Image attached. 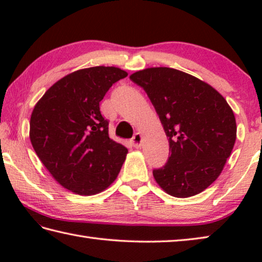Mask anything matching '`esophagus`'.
Returning a JSON list of instances; mask_svg holds the SVG:
<instances>
[{
  "instance_id": "1",
  "label": "esophagus",
  "mask_w": 262,
  "mask_h": 262,
  "mask_svg": "<svg viewBox=\"0 0 262 262\" xmlns=\"http://www.w3.org/2000/svg\"><path fill=\"white\" fill-rule=\"evenodd\" d=\"M132 143L134 145L135 148H140L141 147V143H142V135L140 133H136V134L133 136L132 139Z\"/></svg>"
}]
</instances>
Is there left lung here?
I'll return each instance as SVG.
<instances>
[{
	"mask_svg": "<svg viewBox=\"0 0 262 262\" xmlns=\"http://www.w3.org/2000/svg\"><path fill=\"white\" fill-rule=\"evenodd\" d=\"M129 78L143 88L170 143L165 165L152 171L163 190L189 198L219 178L237 136L227 100L209 84L166 67L147 68Z\"/></svg>",
	"mask_w": 262,
	"mask_h": 262,
	"instance_id": "left-lung-1",
	"label": "left lung"
}]
</instances>
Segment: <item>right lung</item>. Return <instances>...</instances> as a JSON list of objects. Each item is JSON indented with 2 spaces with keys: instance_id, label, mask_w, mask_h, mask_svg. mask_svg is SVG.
<instances>
[{
  "instance_id": "1",
  "label": "right lung",
  "mask_w": 262,
  "mask_h": 262,
  "mask_svg": "<svg viewBox=\"0 0 262 262\" xmlns=\"http://www.w3.org/2000/svg\"><path fill=\"white\" fill-rule=\"evenodd\" d=\"M117 67H91L61 78L31 114L30 140L48 172L79 195L103 192L117 179L128 150L110 139L99 103L119 79Z\"/></svg>"
}]
</instances>
